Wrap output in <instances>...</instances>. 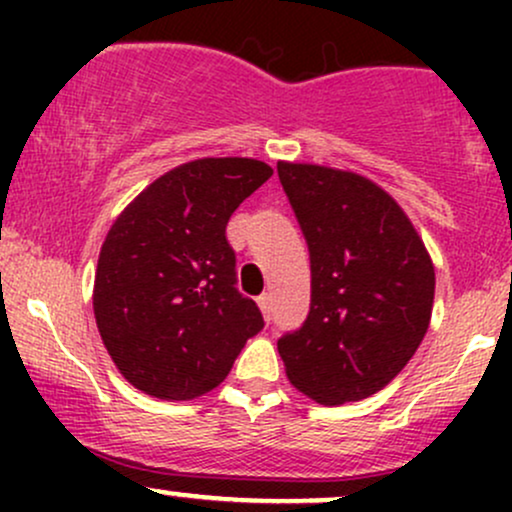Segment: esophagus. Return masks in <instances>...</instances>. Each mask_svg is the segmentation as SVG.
Segmentation results:
<instances>
[{
    "label": "esophagus",
    "instance_id": "obj_1",
    "mask_svg": "<svg viewBox=\"0 0 512 512\" xmlns=\"http://www.w3.org/2000/svg\"><path fill=\"white\" fill-rule=\"evenodd\" d=\"M257 305H260L264 320H269V317H272V296H269V293H262V296L257 298Z\"/></svg>",
    "mask_w": 512,
    "mask_h": 512
}]
</instances>
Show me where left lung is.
Masks as SVG:
<instances>
[{
	"instance_id": "left-lung-1",
	"label": "left lung",
	"mask_w": 512,
	"mask_h": 512,
	"mask_svg": "<svg viewBox=\"0 0 512 512\" xmlns=\"http://www.w3.org/2000/svg\"><path fill=\"white\" fill-rule=\"evenodd\" d=\"M310 250V313L276 342L291 385L320 404L375 395L428 330L436 272L399 204L349 170L279 163Z\"/></svg>"
}]
</instances>
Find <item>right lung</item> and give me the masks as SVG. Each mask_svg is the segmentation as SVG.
I'll return each instance as SVG.
<instances>
[{
  "instance_id": "add662e5",
  "label": "right lung",
  "mask_w": 512,
  "mask_h": 512,
  "mask_svg": "<svg viewBox=\"0 0 512 512\" xmlns=\"http://www.w3.org/2000/svg\"><path fill=\"white\" fill-rule=\"evenodd\" d=\"M272 168L199 158L151 182L105 236L93 313L115 366L146 395L182 402L214 390L264 327L236 289L231 214Z\"/></svg>"
}]
</instances>
